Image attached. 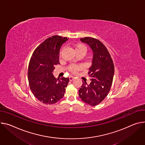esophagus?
I'll list each match as a JSON object with an SVG mask.
<instances>
[{"label": "esophagus", "instance_id": "34e87169", "mask_svg": "<svg viewBox=\"0 0 145 145\" xmlns=\"http://www.w3.org/2000/svg\"><path fill=\"white\" fill-rule=\"evenodd\" d=\"M69 80L70 81H72V80H74V77H73V76H69Z\"/></svg>", "mask_w": 145, "mask_h": 145}]
</instances>
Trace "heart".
I'll use <instances>...</instances> for the list:
<instances>
[{
    "label": "heart",
    "mask_w": 145,
    "mask_h": 145,
    "mask_svg": "<svg viewBox=\"0 0 145 145\" xmlns=\"http://www.w3.org/2000/svg\"><path fill=\"white\" fill-rule=\"evenodd\" d=\"M75 50L76 51H82L84 52V53H86L87 48L83 44H77L74 46ZM82 69L80 66H78V65H74L72 66V67L70 68V71L73 73H76L77 71H80Z\"/></svg>",
    "instance_id": "obj_1"
}]
</instances>
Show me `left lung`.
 Segmentation results:
<instances>
[{"label":"left lung","mask_w":145,"mask_h":145,"mask_svg":"<svg viewBox=\"0 0 145 145\" xmlns=\"http://www.w3.org/2000/svg\"><path fill=\"white\" fill-rule=\"evenodd\" d=\"M80 40L87 44L93 52L91 67L88 74L91 83L83 82L78 95L85 103L95 106L108 95L112 86L114 68L112 59L104 44L98 39L86 37Z\"/></svg>","instance_id":"8db88e82"}]
</instances>
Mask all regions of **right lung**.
<instances>
[{
    "mask_svg": "<svg viewBox=\"0 0 145 145\" xmlns=\"http://www.w3.org/2000/svg\"><path fill=\"white\" fill-rule=\"evenodd\" d=\"M68 39L57 35L48 37L35 49L30 59L29 87L35 97L43 103L54 104L64 95L69 78H56L52 72L55 65L59 64L60 48Z\"/></svg>",
    "mask_w": 145,
    "mask_h": 145,
    "instance_id": "obj_1",
    "label": "right lung"
}]
</instances>
